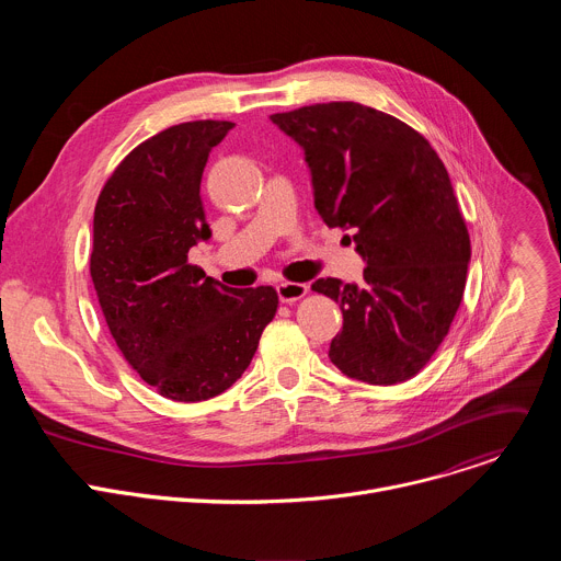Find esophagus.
<instances>
[{
    "instance_id": "esophagus-1",
    "label": "esophagus",
    "mask_w": 561,
    "mask_h": 561,
    "mask_svg": "<svg viewBox=\"0 0 561 561\" xmlns=\"http://www.w3.org/2000/svg\"><path fill=\"white\" fill-rule=\"evenodd\" d=\"M306 293H308V286L299 284V282H279L277 284V295H279V301H284V304H293V301L301 299Z\"/></svg>"
}]
</instances>
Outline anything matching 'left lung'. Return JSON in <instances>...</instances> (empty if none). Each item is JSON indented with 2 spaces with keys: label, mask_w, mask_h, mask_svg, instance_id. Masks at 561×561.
<instances>
[{
  "label": "left lung",
  "mask_w": 561,
  "mask_h": 561,
  "mask_svg": "<svg viewBox=\"0 0 561 561\" xmlns=\"http://www.w3.org/2000/svg\"><path fill=\"white\" fill-rule=\"evenodd\" d=\"M304 150L314 208L351 230L362 284L322 277L342 306L329 357L348 377L390 386L417 375L461 304L470 239L446 167L404 122L355 102L271 115Z\"/></svg>",
  "instance_id": "1"
}]
</instances>
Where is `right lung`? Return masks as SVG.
<instances>
[{
	"instance_id": "obj_1",
	"label": "right lung",
	"mask_w": 561,
	"mask_h": 561,
	"mask_svg": "<svg viewBox=\"0 0 561 561\" xmlns=\"http://www.w3.org/2000/svg\"><path fill=\"white\" fill-rule=\"evenodd\" d=\"M232 122H186L141 141L100 193L91 277L113 340L139 377L202 402L249 368L277 312L273 286L230 288L188 251L210 239L199 195L208 152Z\"/></svg>"
}]
</instances>
